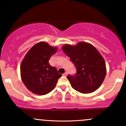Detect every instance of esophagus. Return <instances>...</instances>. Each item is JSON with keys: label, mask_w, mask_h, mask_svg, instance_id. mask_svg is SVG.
Wrapping results in <instances>:
<instances>
[{"label": "esophagus", "mask_w": 126, "mask_h": 126, "mask_svg": "<svg viewBox=\"0 0 126 126\" xmlns=\"http://www.w3.org/2000/svg\"><path fill=\"white\" fill-rule=\"evenodd\" d=\"M63 76H66L67 75V72H65V73H63Z\"/></svg>", "instance_id": "obj_1"}]
</instances>
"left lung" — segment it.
Wrapping results in <instances>:
<instances>
[{
  "label": "left lung",
  "mask_w": 126,
  "mask_h": 126,
  "mask_svg": "<svg viewBox=\"0 0 126 126\" xmlns=\"http://www.w3.org/2000/svg\"><path fill=\"white\" fill-rule=\"evenodd\" d=\"M62 50L76 68V75H68L72 88L82 94L98 89L106 75V65L102 56L92 44L79 42L76 46L66 44Z\"/></svg>",
  "instance_id": "8db88e82"
}]
</instances>
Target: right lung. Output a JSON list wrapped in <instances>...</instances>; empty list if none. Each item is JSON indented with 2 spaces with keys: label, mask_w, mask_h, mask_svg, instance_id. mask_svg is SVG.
<instances>
[{
  "label": "right lung",
  "mask_w": 126,
  "mask_h": 126,
  "mask_svg": "<svg viewBox=\"0 0 126 126\" xmlns=\"http://www.w3.org/2000/svg\"><path fill=\"white\" fill-rule=\"evenodd\" d=\"M57 50L56 47L42 41L34 45L24 57L20 67L21 79L32 93L47 94L55 88L58 79L62 76L48 62Z\"/></svg>",
  "instance_id": "1"
}]
</instances>
